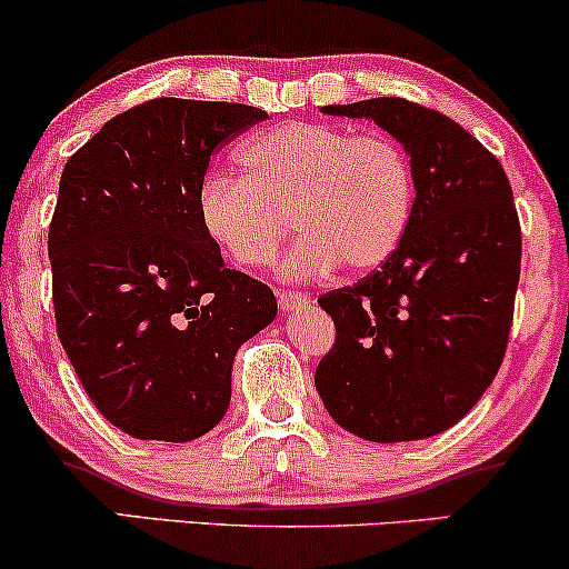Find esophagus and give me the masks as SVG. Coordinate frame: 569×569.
Listing matches in <instances>:
<instances>
[{"mask_svg": "<svg viewBox=\"0 0 569 569\" xmlns=\"http://www.w3.org/2000/svg\"><path fill=\"white\" fill-rule=\"evenodd\" d=\"M307 302H310V299H307L305 291H291V289H280L278 291L280 310H293V307H302Z\"/></svg>", "mask_w": 569, "mask_h": 569, "instance_id": "1", "label": "esophagus"}]
</instances>
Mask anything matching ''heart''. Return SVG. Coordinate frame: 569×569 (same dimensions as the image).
I'll return each mask as SVG.
<instances>
[{"instance_id": "heart-1", "label": "heart", "mask_w": 569, "mask_h": 569, "mask_svg": "<svg viewBox=\"0 0 569 569\" xmlns=\"http://www.w3.org/2000/svg\"><path fill=\"white\" fill-rule=\"evenodd\" d=\"M238 158L246 176L211 173L198 194L202 227L238 264H270L297 224L305 238L286 259L293 276L335 264L371 272L409 230L415 168L390 136L286 122L246 141Z\"/></svg>"}]
</instances>
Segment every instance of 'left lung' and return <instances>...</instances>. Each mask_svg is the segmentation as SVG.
<instances>
[{"mask_svg":"<svg viewBox=\"0 0 569 569\" xmlns=\"http://www.w3.org/2000/svg\"><path fill=\"white\" fill-rule=\"evenodd\" d=\"M323 112L367 117L401 141L417 198L393 257L318 299L337 329L318 396L367 441L428 439L476 407L506 356L521 270L511 184L485 143L436 109L369 98Z\"/></svg>","mask_w":569,"mask_h":569,"instance_id":"1","label":"left lung"}]
</instances>
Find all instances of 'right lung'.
Listing matches in <instances>:
<instances>
[{"instance_id": "add662e5", "label": "right lung", "mask_w": 569, "mask_h": 569, "mask_svg": "<svg viewBox=\"0 0 569 569\" xmlns=\"http://www.w3.org/2000/svg\"><path fill=\"white\" fill-rule=\"evenodd\" d=\"M267 112L152 98L63 166L50 221L56 329L96 409L143 441H192L230 407L232 358L276 293L230 270L198 194L211 154Z\"/></svg>"}]
</instances>
